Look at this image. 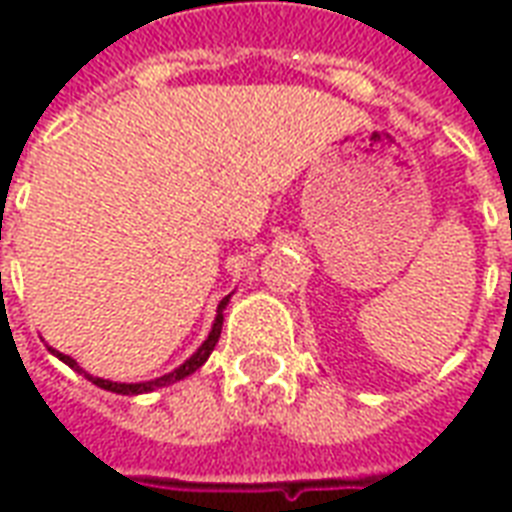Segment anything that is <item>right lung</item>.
Instances as JSON below:
<instances>
[{"label":"right lung","mask_w":512,"mask_h":512,"mask_svg":"<svg viewBox=\"0 0 512 512\" xmlns=\"http://www.w3.org/2000/svg\"><path fill=\"white\" fill-rule=\"evenodd\" d=\"M227 301H230V296L227 299H222V304H219V312H216V323H213L211 334H208V340L197 348V354L189 356L183 365L178 367V370H172V373H167V376L156 378V381H145V384H117V381H106V378H93L87 376L90 381H93L95 386H101V389H106V392H117V395H142V392H150V389H158V386H167V384H175V381H180V378L191 376L194 370H200L205 362H208V356H211V351L216 348V343H219V334H222V323H224V307H227ZM54 354L60 356L62 362L68 367H73V370H79V365L73 362L71 356L60 354V351H54ZM82 373V370H79Z\"/></svg>","instance_id":"1"}]
</instances>
